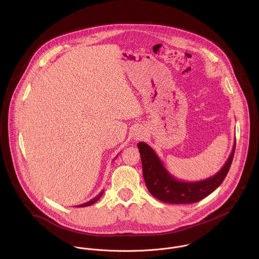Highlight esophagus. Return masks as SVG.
<instances>
[{
  "mask_svg": "<svg viewBox=\"0 0 259 259\" xmlns=\"http://www.w3.org/2000/svg\"><path fill=\"white\" fill-rule=\"evenodd\" d=\"M146 136V131L144 127H141V126H137L134 131V139L136 141H140V140H143Z\"/></svg>",
  "mask_w": 259,
  "mask_h": 259,
  "instance_id": "esophagus-1",
  "label": "esophagus"
}]
</instances>
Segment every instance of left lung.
<instances>
[{
  "label": "left lung",
  "mask_w": 259,
  "mask_h": 259,
  "mask_svg": "<svg viewBox=\"0 0 259 259\" xmlns=\"http://www.w3.org/2000/svg\"><path fill=\"white\" fill-rule=\"evenodd\" d=\"M138 148L142 158L144 180L150 194L165 203L183 204L203 199L222 185L233 159L235 141L231 153L221 170L208 179L197 182H185L174 177L148 144L141 142Z\"/></svg>",
  "instance_id": "left-lung-1"
}]
</instances>
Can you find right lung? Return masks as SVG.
Returning <instances> with one entry per match:
<instances>
[{
    "label": "right lung",
    "mask_w": 259,
    "mask_h": 259,
    "mask_svg": "<svg viewBox=\"0 0 259 259\" xmlns=\"http://www.w3.org/2000/svg\"><path fill=\"white\" fill-rule=\"evenodd\" d=\"M117 156V155H116ZM116 156H115V158H116ZM104 191L105 190H102L96 197H94L93 199H91V200H89V201H87V202H84V203H82V204H79V205H76V206H78V207H84V206H89V205H92V204H94L95 202H97L100 198H101V196L104 194Z\"/></svg>",
    "instance_id": "obj_1"
}]
</instances>
